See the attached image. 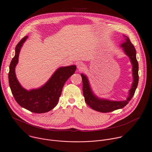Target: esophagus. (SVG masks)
Segmentation results:
<instances>
[{"mask_svg":"<svg viewBox=\"0 0 152 152\" xmlns=\"http://www.w3.org/2000/svg\"><path fill=\"white\" fill-rule=\"evenodd\" d=\"M84 67H85V65H84V64H83V63L79 62V63H78L77 64V69H79V70H82V69H83L84 68Z\"/></svg>","mask_w":152,"mask_h":152,"instance_id":"esophagus-1","label":"esophagus"}]
</instances>
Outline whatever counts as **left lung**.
I'll list each match as a JSON object with an SVG mask.
<instances>
[{
  "instance_id": "1",
  "label": "left lung",
  "mask_w": 152,
  "mask_h": 152,
  "mask_svg": "<svg viewBox=\"0 0 152 152\" xmlns=\"http://www.w3.org/2000/svg\"><path fill=\"white\" fill-rule=\"evenodd\" d=\"M124 36L125 37V41L122 42L120 46L122 48L125 54L129 57L132 66V72L133 82L131 88L129 90L128 96L124 101H112L102 98H101L95 95L93 92L87 76L81 73L83 83V94L85 98V101L86 104L94 110L102 113H107L124 107L128 104L134 96L138 86L139 79L138 63L136 58V50L129 38L125 35Z\"/></svg>"
}]
</instances>
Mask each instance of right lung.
<instances>
[{
  "label": "right lung",
  "mask_w": 152,
  "mask_h": 152,
  "mask_svg": "<svg viewBox=\"0 0 152 152\" xmlns=\"http://www.w3.org/2000/svg\"><path fill=\"white\" fill-rule=\"evenodd\" d=\"M27 38V36L23 37L15 47V56L10 66V86L15 101L20 106L33 113H46L57 105L63 86L75 73L76 66L72 65L59 67L43 86L27 90L18 82L15 70L18 63L21 48Z\"/></svg>",
  "instance_id": "right-lung-1"
}]
</instances>
